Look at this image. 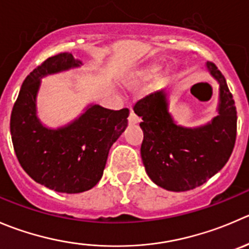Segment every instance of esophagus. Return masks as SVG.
<instances>
[{"label": "esophagus", "mask_w": 249, "mask_h": 249, "mask_svg": "<svg viewBox=\"0 0 249 249\" xmlns=\"http://www.w3.org/2000/svg\"><path fill=\"white\" fill-rule=\"evenodd\" d=\"M127 119H129V123L130 124H132V125H135V124H137V123L140 122V118L137 117L136 114H135L134 112H130V115H129V118H127Z\"/></svg>", "instance_id": "obj_1"}]
</instances>
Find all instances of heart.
Here are the masks:
<instances>
[{"instance_id":"1","label":"heart","mask_w":249,"mask_h":249,"mask_svg":"<svg viewBox=\"0 0 249 249\" xmlns=\"http://www.w3.org/2000/svg\"><path fill=\"white\" fill-rule=\"evenodd\" d=\"M161 69V64L158 63V62H154V63L147 64L146 67L141 68L140 71H137L134 75L130 78L129 85L130 86H136L137 84L146 83V81L152 80L153 78H156L158 75L159 71ZM164 79V74L158 76L157 81H161Z\"/></svg>"}]
</instances>
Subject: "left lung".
<instances>
[{
  "instance_id": "1",
  "label": "left lung",
  "mask_w": 249,
  "mask_h": 249,
  "mask_svg": "<svg viewBox=\"0 0 249 249\" xmlns=\"http://www.w3.org/2000/svg\"><path fill=\"white\" fill-rule=\"evenodd\" d=\"M206 67L219 84L218 115L206 125L176 124L169 112L165 89L146 96L134 107L142 118L141 158L147 175L168 191H189L203 185L228 163L235 146V101L215 64L207 62Z\"/></svg>"
}]
</instances>
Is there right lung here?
<instances>
[{"mask_svg": "<svg viewBox=\"0 0 249 249\" xmlns=\"http://www.w3.org/2000/svg\"><path fill=\"white\" fill-rule=\"evenodd\" d=\"M81 62L64 52L47 58L25 78L11 114L14 152L33 180L62 194H80L101 180L112 144L127 126L129 109L90 105L66 126L51 129L37 117L41 79L78 68Z\"/></svg>", "mask_w": 249, "mask_h": 249, "instance_id": "1", "label": "right lung"}]
</instances>
